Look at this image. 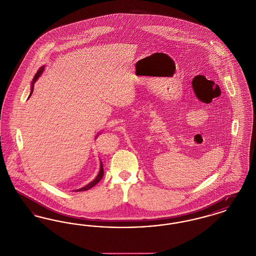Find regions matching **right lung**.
<instances>
[{"label": "right lung", "mask_w": 256, "mask_h": 256, "mask_svg": "<svg viewBox=\"0 0 256 256\" xmlns=\"http://www.w3.org/2000/svg\"><path fill=\"white\" fill-rule=\"evenodd\" d=\"M43 70H44V67H41L38 71H37V73L36 74V76H34V82H32V90H30V96L32 94V91H34V84L36 82V78H38V76L42 74L43 72ZM102 176H104V167H102V163L100 162V172H98V174L97 176V178L92 182L91 183H89V184H87L86 186L84 187H82V188H80V189H78V190H76V192H80V191H86V190H88V189H90V188H92L93 186H95L96 184H97L100 180H102Z\"/></svg>", "instance_id": "obj_1"}]
</instances>
